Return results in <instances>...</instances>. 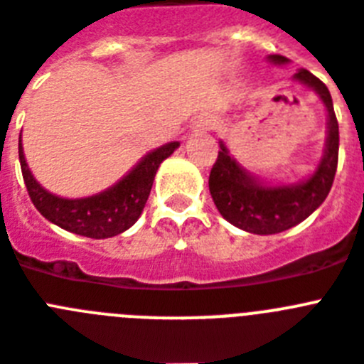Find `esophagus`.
<instances>
[{"instance_id":"obj_1","label":"esophagus","mask_w":364,"mask_h":364,"mask_svg":"<svg viewBox=\"0 0 364 364\" xmlns=\"http://www.w3.org/2000/svg\"><path fill=\"white\" fill-rule=\"evenodd\" d=\"M213 122L207 118V116H198L196 120L192 122V133H205L210 129Z\"/></svg>"}]
</instances>
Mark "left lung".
Masks as SVG:
<instances>
[{
	"mask_svg": "<svg viewBox=\"0 0 364 364\" xmlns=\"http://www.w3.org/2000/svg\"><path fill=\"white\" fill-rule=\"evenodd\" d=\"M267 60L274 66L289 64V59L281 55H268ZM292 81L311 88L328 114L322 157L313 172L294 183L268 181L246 170L222 139L218 140V159L210 170L209 191L218 213L229 224L253 235L281 233L304 222L328 198L337 172L338 124L331 94L305 68L298 70Z\"/></svg>",
	"mask_w": 364,
	"mask_h": 364,
	"instance_id": "8db88e82",
	"label": "left lung"
}]
</instances>
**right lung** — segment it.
I'll return each instance as SVG.
<instances>
[{"mask_svg": "<svg viewBox=\"0 0 364 364\" xmlns=\"http://www.w3.org/2000/svg\"><path fill=\"white\" fill-rule=\"evenodd\" d=\"M179 148V142H166L151 149L140 159L122 179L105 191L85 198H63L44 188L33 176L26 161L23 146L18 142L20 166L23 173L27 192L33 205L38 209L51 224L66 229L70 233L90 237V239H109L124 233L140 218L146 207L155 173L164 159Z\"/></svg>", "mask_w": 364, "mask_h": 364, "instance_id": "obj_1", "label": "right lung"}]
</instances>
